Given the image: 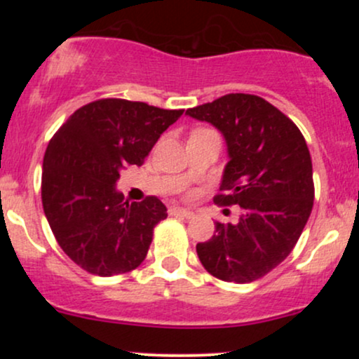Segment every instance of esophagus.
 I'll use <instances>...</instances> for the list:
<instances>
[{"label": "esophagus", "mask_w": 359, "mask_h": 359, "mask_svg": "<svg viewBox=\"0 0 359 359\" xmlns=\"http://www.w3.org/2000/svg\"><path fill=\"white\" fill-rule=\"evenodd\" d=\"M168 214L174 217H185V219H191L194 216V212L187 211V209H182V208H170L168 209Z\"/></svg>", "instance_id": "34e87169"}]
</instances>
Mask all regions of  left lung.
Here are the masks:
<instances>
[{"label": "left lung", "mask_w": 359, "mask_h": 359, "mask_svg": "<svg viewBox=\"0 0 359 359\" xmlns=\"http://www.w3.org/2000/svg\"><path fill=\"white\" fill-rule=\"evenodd\" d=\"M185 113L224 135L229 162L214 203L240 208L236 222L217 221L211 240L197 243V257L212 277L255 282L290 255L311 216L314 179L306 138L255 94H226Z\"/></svg>", "instance_id": "8db88e82"}]
</instances>
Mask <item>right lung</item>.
<instances>
[{
  "instance_id": "add662e5",
  "label": "right lung",
  "mask_w": 359,
  "mask_h": 359,
  "mask_svg": "<svg viewBox=\"0 0 359 359\" xmlns=\"http://www.w3.org/2000/svg\"><path fill=\"white\" fill-rule=\"evenodd\" d=\"M182 113L106 97L74 111L52 137L43 156V211L59 246L81 269L111 277L142 265L167 208L155 196L130 204L114 187L119 172L143 165Z\"/></svg>"
}]
</instances>
